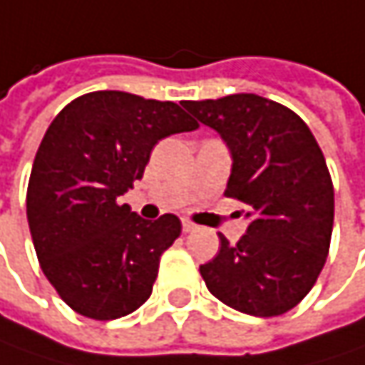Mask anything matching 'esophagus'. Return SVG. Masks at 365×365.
Listing matches in <instances>:
<instances>
[{
  "label": "esophagus",
  "mask_w": 365,
  "mask_h": 365,
  "mask_svg": "<svg viewBox=\"0 0 365 365\" xmlns=\"http://www.w3.org/2000/svg\"><path fill=\"white\" fill-rule=\"evenodd\" d=\"M182 229H183V233H190V231H194V229H196V225H194L192 221L183 219V221H182Z\"/></svg>",
  "instance_id": "obj_1"
}]
</instances>
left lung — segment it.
I'll return each mask as SVG.
<instances>
[{
    "mask_svg": "<svg viewBox=\"0 0 365 365\" xmlns=\"http://www.w3.org/2000/svg\"><path fill=\"white\" fill-rule=\"evenodd\" d=\"M231 150L225 196L246 204V235L200 267L208 291L250 316H281L314 287L327 262L334 190L324 155L306 121L258 95L183 101Z\"/></svg>",
    "mask_w": 365,
    "mask_h": 365,
    "instance_id": "obj_1",
    "label": "left lung"
}]
</instances>
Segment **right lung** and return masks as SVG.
Masks as SVG:
<instances>
[{
  "label": "right lung",
  "mask_w": 365,
  "mask_h": 365,
  "mask_svg": "<svg viewBox=\"0 0 365 365\" xmlns=\"http://www.w3.org/2000/svg\"><path fill=\"white\" fill-rule=\"evenodd\" d=\"M198 121L178 103L97 91L68 103L45 132L26 190L38 264L59 297L93 320L128 316L150 297L161 254L182 223L119 204L161 138Z\"/></svg>",
  "instance_id": "obj_1"
}]
</instances>
